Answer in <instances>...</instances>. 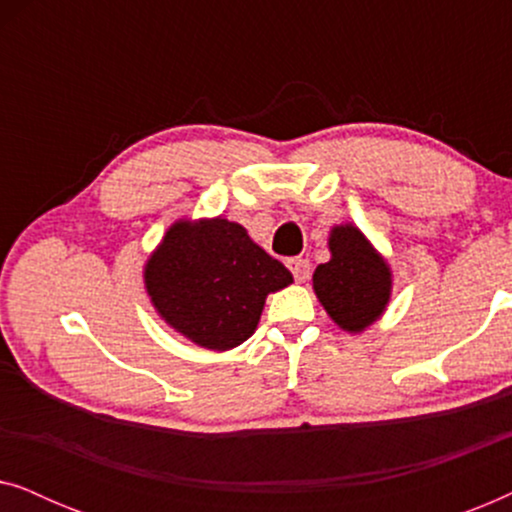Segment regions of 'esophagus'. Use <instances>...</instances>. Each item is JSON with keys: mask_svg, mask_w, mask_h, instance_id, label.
<instances>
[{"mask_svg": "<svg viewBox=\"0 0 512 512\" xmlns=\"http://www.w3.org/2000/svg\"><path fill=\"white\" fill-rule=\"evenodd\" d=\"M286 265H289L291 275L296 277V282H305V279H310V261H307V258H291Z\"/></svg>", "mask_w": 512, "mask_h": 512, "instance_id": "esophagus-1", "label": "esophagus"}]
</instances>
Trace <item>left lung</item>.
Wrapping results in <instances>:
<instances>
[{
  "label": "left lung",
  "instance_id": "left-lung-1",
  "mask_svg": "<svg viewBox=\"0 0 512 512\" xmlns=\"http://www.w3.org/2000/svg\"><path fill=\"white\" fill-rule=\"evenodd\" d=\"M328 247L331 261L314 270V293L335 324L359 333L373 324L389 303V265L354 226H335Z\"/></svg>",
  "mask_w": 512,
  "mask_h": 512
}]
</instances>
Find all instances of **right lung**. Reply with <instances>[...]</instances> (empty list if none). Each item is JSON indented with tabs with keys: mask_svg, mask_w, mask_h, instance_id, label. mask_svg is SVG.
<instances>
[{
	"mask_svg": "<svg viewBox=\"0 0 512 512\" xmlns=\"http://www.w3.org/2000/svg\"><path fill=\"white\" fill-rule=\"evenodd\" d=\"M160 317L195 345L226 352L256 331L265 296L293 282L277 258L228 219L179 221L144 270Z\"/></svg>",
	"mask_w": 512,
	"mask_h": 512,
	"instance_id": "add662e5",
	"label": "right lung"
}]
</instances>
